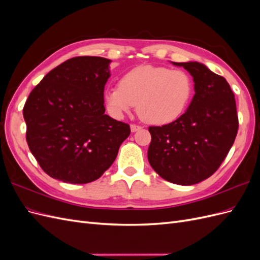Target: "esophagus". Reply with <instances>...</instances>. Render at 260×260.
Segmentation results:
<instances>
[{"label": "esophagus", "mask_w": 260, "mask_h": 260, "mask_svg": "<svg viewBox=\"0 0 260 260\" xmlns=\"http://www.w3.org/2000/svg\"><path fill=\"white\" fill-rule=\"evenodd\" d=\"M130 128H131L132 132H136V131L140 130V129H142V127H141V125H137V124H131Z\"/></svg>", "instance_id": "34e87169"}]
</instances>
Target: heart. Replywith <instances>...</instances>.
I'll list each match as a JSON object with an SVG mask.
<instances>
[{
    "instance_id": "heart-1",
    "label": "heart",
    "mask_w": 260,
    "mask_h": 260,
    "mask_svg": "<svg viewBox=\"0 0 260 260\" xmlns=\"http://www.w3.org/2000/svg\"><path fill=\"white\" fill-rule=\"evenodd\" d=\"M194 93L191 76L182 69L140 66L130 70L117 86L104 94L107 111L120 118L137 105V113L149 124H168L186 111Z\"/></svg>"
}]
</instances>
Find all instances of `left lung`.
I'll list each match as a JSON object with an SVG mask.
<instances>
[{
  "instance_id": "8db88e82",
  "label": "left lung",
  "mask_w": 260,
  "mask_h": 260,
  "mask_svg": "<svg viewBox=\"0 0 260 260\" xmlns=\"http://www.w3.org/2000/svg\"><path fill=\"white\" fill-rule=\"evenodd\" d=\"M193 77L195 94L174 122L149 127L147 158L171 183L191 185L209 178L222 164L239 129L234 94L223 77L198 61L172 62Z\"/></svg>"
}]
</instances>
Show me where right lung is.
<instances>
[{
	"instance_id": "obj_1",
	"label": "right lung",
	"mask_w": 260,
	"mask_h": 260,
	"mask_svg": "<svg viewBox=\"0 0 260 260\" xmlns=\"http://www.w3.org/2000/svg\"><path fill=\"white\" fill-rule=\"evenodd\" d=\"M111 60L70 58L52 69L23 106L26 140L45 174L84 184L112 166L130 125L105 115L104 88Z\"/></svg>"
}]
</instances>
